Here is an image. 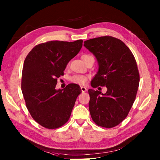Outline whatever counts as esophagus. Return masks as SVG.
I'll use <instances>...</instances> for the list:
<instances>
[{
    "mask_svg": "<svg viewBox=\"0 0 160 160\" xmlns=\"http://www.w3.org/2000/svg\"><path fill=\"white\" fill-rule=\"evenodd\" d=\"M80 89H81V91H82V93H84V92H86V91H87V89L84 87H81Z\"/></svg>",
    "mask_w": 160,
    "mask_h": 160,
    "instance_id": "34e87169",
    "label": "esophagus"
}]
</instances>
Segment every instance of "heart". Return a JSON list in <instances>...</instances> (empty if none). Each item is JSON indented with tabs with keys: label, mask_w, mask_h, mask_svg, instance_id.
<instances>
[{
	"label": "heart",
	"mask_w": 160,
	"mask_h": 160,
	"mask_svg": "<svg viewBox=\"0 0 160 160\" xmlns=\"http://www.w3.org/2000/svg\"><path fill=\"white\" fill-rule=\"evenodd\" d=\"M91 56L89 55H83L82 56V59H84L86 58ZM88 76H83V75H75V76H71L70 78V80L73 83H76L78 84H81V85H83V84H85L87 81H88Z\"/></svg>",
	"instance_id": "obj_1"
}]
</instances>
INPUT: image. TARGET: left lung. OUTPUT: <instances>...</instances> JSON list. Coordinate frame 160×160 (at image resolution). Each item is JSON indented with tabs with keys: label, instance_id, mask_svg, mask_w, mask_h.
<instances>
[{
	"label": "left lung",
	"instance_id": "obj_1",
	"mask_svg": "<svg viewBox=\"0 0 160 160\" xmlns=\"http://www.w3.org/2000/svg\"><path fill=\"white\" fill-rule=\"evenodd\" d=\"M84 42L99 65L91 87L107 88L104 94L88 90L91 118L100 127H114L127 118L135 100L140 83L136 61L128 47L114 37L101 36Z\"/></svg>",
	"mask_w": 160,
	"mask_h": 160
}]
</instances>
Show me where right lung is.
<instances>
[{
  "label": "right lung",
  "instance_id": "right-lung-1",
  "mask_svg": "<svg viewBox=\"0 0 160 160\" xmlns=\"http://www.w3.org/2000/svg\"><path fill=\"white\" fill-rule=\"evenodd\" d=\"M82 42L53 40L39 44L24 61L21 89L26 107L33 120L43 127L54 129L65 124L82 92L76 84L58 90L56 86L68 62L79 53Z\"/></svg>",
  "mask_w": 160,
  "mask_h": 160
}]
</instances>
